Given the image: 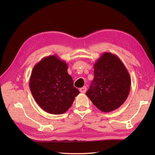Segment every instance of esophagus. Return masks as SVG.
I'll use <instances>...</instances> for the list:
<instances>
[{"instance_id":"obj_1","label":"esophagus","mask_w":155,"mask_h":155,"mask_svg":"<svg viewBox=\"0 0 155 155\" xmlns=\"http://www.w3.org/2000/svg\"><path fill=\"white\" fill-rule=\"evenodd\" d=\"M79 91H80L81 93H85L87 91V87H83L81 88H79Z\"/></svg>"}]
</instances>
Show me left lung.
<instances>
[{
    "label": "left lung",
    "instance_id": "obj_1",
    "mask_svg": "<svg viewBox=\"0 0 155 155\" xmlns=\"http://www.w3.org/2000/svg\"><path fill=\"white\" fill-rule=\"evenodd\" d=\"M94 68V78L87 96L102 112L117 109L130 92L131 80L128 70L118 56L109 52L103 54Z\"/></svg>",
    "mask_w": 155,
    "mask_h": 155
}]
</instances>
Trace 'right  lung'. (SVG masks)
Segmentation results:
<instances>
[{
  "instance_id": "add662e5",
  "label": "right lung",
  "mask_w": 155,
  "mask_h": 155,
  "mask_svg": "<svg viewBox=\"0 0 155 155\" xmlns=\"http://www.w3.org/2000/svg\"><path fill=\"white\" fill-rule=\"evenodd\" d=\"M68 64L58 55L42 59L33 68L29 86L42 109L53 114L64 113L79 93L67 72Z\"/></svg>"
}]
</instances>
